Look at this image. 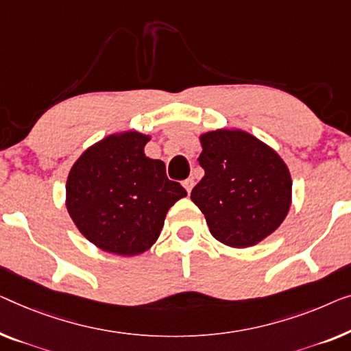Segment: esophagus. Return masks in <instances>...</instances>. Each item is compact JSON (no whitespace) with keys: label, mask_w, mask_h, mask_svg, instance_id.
Instances as JSON below:
<instances>
[{"label":"esophagus","mask_w":351,"mask_h":351,"mask_svg":"<svg viewBox=\"0 0 351 351\" xmlns=\"http://www.w3.org/2000/svg\"><path fill=\"white\" fill-rule=\"evenodd\" d=\"M184 186H185L186 193H191L193 186H195V180H193V179H186V180H184Z\"/></svg>","instance_id":"esophagus-1"}]
</instances>
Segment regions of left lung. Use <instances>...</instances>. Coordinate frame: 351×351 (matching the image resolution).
<instances>
[{
    "mask_svg": "<svg viewBox=\"0 0 351 351\" xmlns=\"http://www.w3.org/2000/svg\"><path fill=\"white\" fill-rule=\"evenodd\" d=\"M204 177L191 201L204 213L212 236L234 248L256 245L285 220L291 176L271 147L241 130L201 136Z\"/></svg>",
    "mask_w": 351,
    "mask_h": 351,
    "instance_id": "1",
    "label": "left lung"
}]
</instances>
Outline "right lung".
<instances>
[{"label": "right lung", "instance_id": "add662e5", "mask_svg": "<svg viewBox=\"0 0 351 351\" xmlns=\"http://www.w3.org/2000/svg\"><path fill=\"white\" fill-rule=\"evenodd\" d=\"M149 136L112 134L75 161L66 207L79 231L101 250L121 256L145 252L158 239L167 210L186 196L161 160L144 154Z\"/></svg>", "mask_w": 351, "mask_h": 351}]
</instances>
